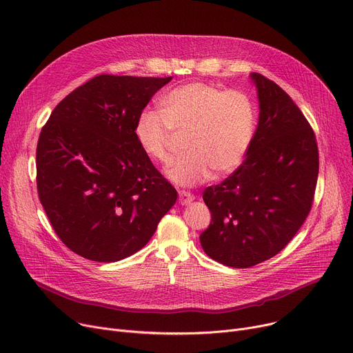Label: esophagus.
Masks as SVG:
<instances>
[{
    "label": "esophagus",
    "instance_id": "esophagus-1",
    "mask_svg": "<svg viewBox=\"0 0 353 353\" xmlns=\"http://www.w3.org/2000/svg\"><path fill=\"white\" fill-rule=\"evenodd\" d=\"M193 200H194V194H192L190 192H185V190L179 192V201L181 205L190 204Z\"/></svg>",
    "mask_w": 353,
    "mask_h": 353
}]
</instances>
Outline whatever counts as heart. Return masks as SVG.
<instances>
[{"instance_id": "1", "label": "heart", "mask_w": 353, "mask_h": 353, "mask_svg": "<svg viewBox=\"0 0 353 353\" xmlns=\"http://www.w3.org/2000/svg\"><path fill=\"white\" fill-rule=\"evenodd\" d=\"M160 111L143 109L133 128L136 142L153 161L168 163L176 136L187 150L168 169L179 185H196L224 177L244 160L255 130L256 109L245 92L223 90L204 82L170 89L160 98Z\"/></svg>"}]
</instances>
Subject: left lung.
<instances>
[{"label": "left lung", "instance_id": "obj_1", "mask_svg": "<svg viewBox=\"0 0 353 353\" xmlns=\"http://www.w3.org/2000/svg\"><path fill=\"white\" fill-rule=\"evenodd\" d=\"M260 119L244 161L203 200L211 223L204 252L220 264L250 268L283 250L308 217L319 172L315 133L285 90L261 74Z\"/></svg>", "mask_w": 353, "mask_h": 353}]
</instances>
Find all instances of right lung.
<instances>
[{"label": "right lung", "mask_w": 353, "mask_h": 353, "mask_svg": "<svg viewBox=\"0 0 353 353\" xmlns=\"http://www.w3.org/2000/svg\"><path fill=\"white\" fill-rule=\"evenodd\" d=\"M170 81L95 77L57 105L39 133L41 204L61 241L86 260L137 252L177 200L133 134L137 114Z\"/></svg>", "instance_id": "1"}]
</instances>
